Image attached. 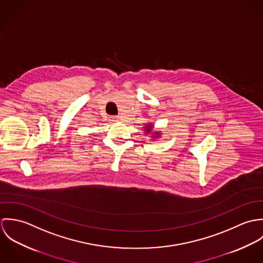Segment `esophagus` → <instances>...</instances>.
I'll return each mask as SVG.
<instances>
[{"label":"esophagus","mask_w":263,"mask_h":263,"mask_svg":"<svg viewBox=\"0 0 263 263\" xmlns=\"http://www.w3.org/2000/svg\"><path fill=\"white\" fill-rule=\"evenodd\" d=\"M110 118H111V120H112V121H118V119H119V117H118V116H111Z\"/></svg>","instance_id":"esophagus-1"}]
</instances>
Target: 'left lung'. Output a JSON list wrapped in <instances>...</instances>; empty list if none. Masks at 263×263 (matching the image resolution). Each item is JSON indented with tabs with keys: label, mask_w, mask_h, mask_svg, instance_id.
<instances>
[{
	"label": "left lung",
	"mask_w": 263,
	"mask_h": 263,
	"mask_svg": "<svg viewBox=\"0 0 263 263\" xmlns=\"http://www.w3.org/2000/svg\"><path fill=\"white\" fill-rule=\"evenodd\" d=\"M145 127H146V132H147V133H151L153 125H151L150 123H149V124H147ZM154 134H155V136H153V138H158V136L160 135V133H154Z\"/></svg>",
	"instance_id": "obj_1"
}]
</instances>
